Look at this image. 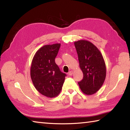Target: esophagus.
I'll use <instances>...</instances> for the list:
<instances>
[{"mask_svg": "<svg viewBox=\"0 0 130 130\" xmlns=\"http://www.w3.org/2000/svg\"><path fill=\"white\" fill-rule=\"evenodd\" d=\"M73 73V70H70V72H69V73H68V74H69V76H72V74Z\"/></svg>", "mask_w": 130, "mask_h": 130, "instance_id": "obj_1", "label": "esophagus"}]
</instances>
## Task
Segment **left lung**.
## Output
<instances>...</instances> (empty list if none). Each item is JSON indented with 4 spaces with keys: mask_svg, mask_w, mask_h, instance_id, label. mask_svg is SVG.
<instances>
[{
    "mask_svg": "<svg viewBox=\"0 0 130 130\" xmlns=\"http://www.w3.org/2000/svg\"><path fill=\"white\" fill-rule=\"evenodd\" d=\"M83 80L78 83L81 91L87 95L95 93L103 84L106 67L102 53L93 43L85 40L74 42Z\"/></svg>",
    "mask_w": 130,
    "mask_h": 130,
    "instance_id": "8db88e82",
    "label": "left lung"
}]
</instances>
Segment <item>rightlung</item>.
Returning <instances> with one entry per match:
<instances>
[{
	"label": "right lung",
	"instance_id": "1",
	"mask_svg": "<svg viewBox=\"0 0 130 130\" xmlns=\"http://www.w3.org/2000/svg\"><path fill=\"white\" fill-rule=\"evenodd\" d=\"M61 44L47 45L35 54L30 69V76L35 88L47 98L58 96L62 89L67 74L55 62Z\"/></svg>",
	"mask_w": 130,
	"mask_h": 130
}]
</instances>
